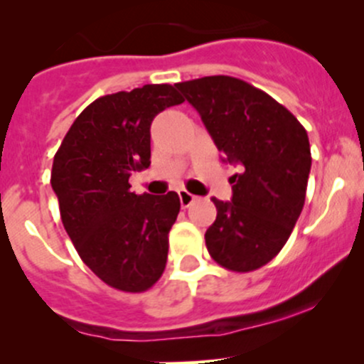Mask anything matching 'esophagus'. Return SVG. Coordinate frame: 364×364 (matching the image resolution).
I'll return each mask as SVG.
<instances>
[{"label": "esophagus", "mask_w": 364, "mask_h": 364, "mask_svg": "<svg viewBox=\"0 0 364 364\" xmlns=\"http://www.w3.org/2000/svg\"><path fill=\"white\" fill-rule=\"evenodd\" d=\"M178 199H181V204H182V208H189L191 204H193L196 199V196L194 194H191L189 191H186V189H181L178 191Z\"/></svg>", "instance_id": "obj_1"}]
</instances>
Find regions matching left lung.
<instances>
[{"label":"left lung","instance_id":"8db88e82","mask_svg":"<svg viewBox=\"0 0 364 364\" xmlns=\"http://www.w3.org/2000/svg\"><path fill=\"white\" fill-rule=\"evenodd\" d=\"M198 109L232 175V201L213 198L215 223L206 247L230 272L258 270L285 246L304 206L311 170L306 129L285 106L228 75L175 84Z\"/></svg>","mask_w":364,"mask_h":364}]
</instances>
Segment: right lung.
<instances>
[{
    "mask_svg": "<svg viewBox=\"0 0 364 364\" xmlns=\"http://www.w3.org/2000/svg\"><path fill=\"white\" fill-rule=\"evenodd\" d=\"M183 97L170 84H146L97 97L56 151L51 187L80 259L109 287L144 292L163 275L178 194L130 193L132 171L151 165V122Z\"/></svg>",
    "mask_w": 364,
    "mask_h": 364,
    "instance_id": "right-lung-1",
    "label": "right lung"
}]
</instances>
